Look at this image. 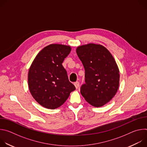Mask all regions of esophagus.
Instances as JSON below:
<instances>
[{"label":"esophagus","instance_id":"1","mask_svg":"<svg viewBox=\"0 0 147 147\" xmlns=\"http://www.w3.org/2000/svg\"><path fill=\"white\" fill-rule=\"evenodd\" d=\"M74 85L75 86V87H76V89H77V88L79 87L80 83H79V82L77 81V82H74Z\"/></svg>","mask_w":147,"mask_h":147}]
</instances>
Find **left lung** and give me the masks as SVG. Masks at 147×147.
Instances as JSON below:
<instances>
[{"mask_svg": "<svg viewBox=\"0 0 147 147\" xmlns=\"http://www.w3.org/2000/svg\"><path fill=\"white\" fill-rule=\"evenodd\" d=\"M76 52L85 69L86 82L80 92L91 105L102 107L119 88L120 74L116 63L109 51L100 45H82Z\"/></svg>", "mask_w": 147, "mask_h": 147, "instance_id": "8db88e82", "label": "left lung"}]
</instances>
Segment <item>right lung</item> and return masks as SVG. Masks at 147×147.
I'll list each match as a JSON object with an SVG mask.
<instances>
[{"label":"right lung","mask_w":147,"mask_h":147,"mask_svg":"<svg viewBox=\"0 0 147 147\" xmlns=\"http://www.w3.org/2000/svg\"><path fill=\"white\" fill-rule=\"evenodd\" d=\"M70 51L69 46L51 44L41 50L32 63L28 74L29 90L35 100L44 108H59L76 90L62 66Z\"/></svg>","instance_id":"obj_1"}]
</instances>
